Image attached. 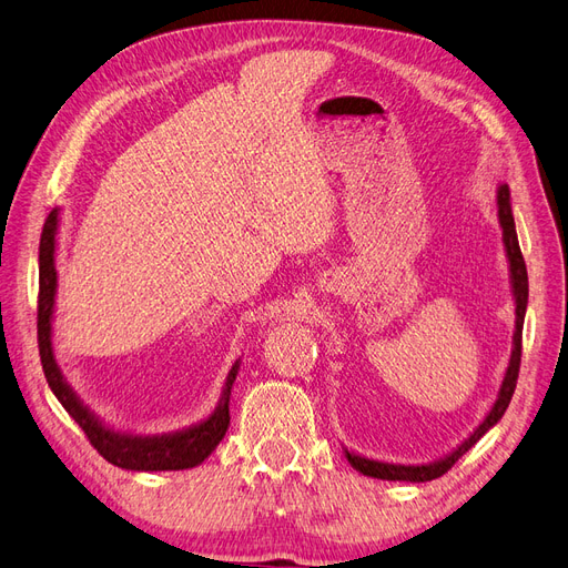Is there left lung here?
<instances>
[{
    "label": "left lung",
    "mask_w": 568,
    "mask_h": 568,
    "mask_svg": "<svg viewBox=\"0 0 568 568\" xmlns=\"http://www.w3.org/2000/svg\"><path fill=\"white\" fill-rule=\"evenodd\" d=\"M497 217H500V227H503V244L507 251V261H509V284H511V296H514V313H517V322H514V336H511V355H509V365L505 372V379L500 390H497V398L490 407L488 415L484 417L474 434L469 438H464L453 453L445 457L428 462V464H393V462H379V459H369L357 453H351L348 448H343L346 453V459L351 462V467L359 474L372 476V478H382V480H409V484H424V480H434L448 471L453 464L467 453L471 445L480 440V436H486L490 428L503 419L505 409L509 407V400L514 395V388H517L519 379V365H521V334H524V317H526V305H528V274H526V263L519 248V239H517V227H514V215H511V203H509V186L500 184L497 186Z\"/></svg>",
    "instance_id": "obj_1"
}]
</instances>
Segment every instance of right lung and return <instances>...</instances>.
Instances as JSON below:
<instances>
[{
  "mask_svg": "<svg viewBox=\"0 0 568 568\" xmlns=\"http://www.w3.org/2000/svg\"><path fill=\"white\" fill-rule=\"evenodd\" d=\"M59 217H61V209H54L49 213L42 230V239H40L38 343H40L42 369H44L49 388L54 390V395L65 407L68 415H71L80 424L82 432L88 434L97 453L104 459H109L111 464H115V467L130 469V471H180V469L199 467V464L217 448L220 440L227 434L230 395H232V386L242 359H236L232 365L225 386H222L217 407L199 424H192L170 434L140 436V434L120 432V428H113L106 422H101L94 412L78 398V393L71 388V384L65 382L61 367L57 365L54 343H51V322H54V303H57V286H59L57 265H54Z\"/></svg>",
  "mask_w": 568,
  "mask_h": 568,
  "instance_id": "obj_1",
  "label": "right lung"
}]
</instances>
